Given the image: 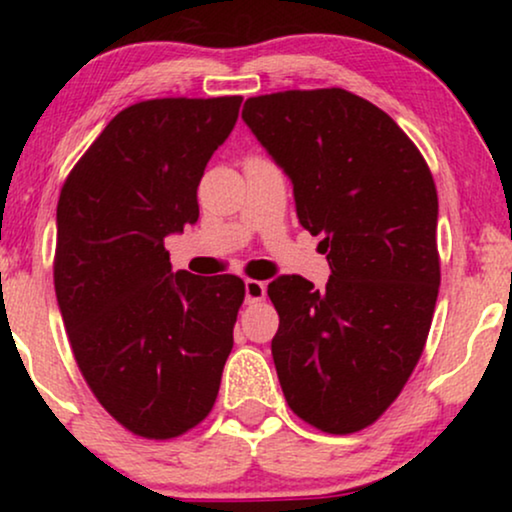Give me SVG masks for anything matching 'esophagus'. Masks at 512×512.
Masks as SVG:
<instances>
[{
  "label": "esophagus",
  "mask_w": 512,
  "mask_h": 512,
  "mask_svg": "<svg viewBox=\"0 0 512 512\" xmlns=\"http://www.w3.org/2000/svg\"><path fill=\"white\" fill-rule=\"evenodd\" d=\"M244 298H247V303H258V300H263L265 284L258 282V279H247V282H244Z\"/></svg>",
  "instance_id": "34e87169"
}]
</instances>
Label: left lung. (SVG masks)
Listing matches in <instances>:
<instances>
[{"label": "left lung", "instance_id": "8db88e82", "mask_svg": "<svg viewBox=\"0 0 512 512\" xmlns=\"http://www.w3.org/2000/svg\"><path fill=\"white\" fill-rule=\"evenodd\" d=\"M244 123L293 184L298 221L321 235L326 289L268 284L272 359L289 408L326 433L366 429L424 352L440 286L438 193L410 137L342 88L249 97Z\"/></svg>", "mask_w": 512, "mask_h": 512}]
</instances>
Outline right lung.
I'll return each instance as SVG.
<instances>
[{
	"label": "right lung",
	"mask_w": 512,
	"mask_h": 512,
	"mask_svg": "<svg viewBox=\"0 0 512 512\" xmlns=\"http://www.w3.org/2000/svg\"><path fill=\"white\" fill-rule=\"evenodd\" d=\"M240 104H132L60 191L53 282L69 345L102 408L135 436L177 438L219 394L244 282L172 272L165 237L198 221V184Z\"/></svg>",
	"instance_id": "obj_1"
}]
</instances>
